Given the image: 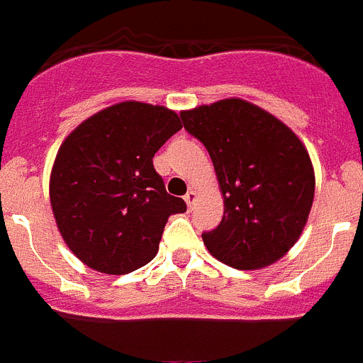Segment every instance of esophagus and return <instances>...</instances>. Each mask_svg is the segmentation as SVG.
Masks as SVG:
<instances>
[{"label": "esophagus", "mask_w": 363, "mask_h": 363, "mask_svg": "<svg viewBox=\"0 0 363 363\" xmlns=\"http://www.w3.org/2000/svg\"><path fill=\"white\" fill-rule=\"evenodd\" d=\"M185 203H187L189 209H192L194 207V203H196V191H189L187 194H185Z\"/></svg>", "instance_id": "34e87169"}]
</instances>
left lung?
Here are the masks:
<instances>
[{
  "label": "left lung",
  "mask_w": 363,
  "mask_h": 363,
  "mask_svg": "<svg viewBox=\"0 0 363 363\" xmlns=\"http://www.w3.org/2000/svg\"><path fill=\"white\" fill-rule=\"evenodd\" d=\"M189 134L213 160L223 218L201 234L211 255L240 271L267 267L300 238L314 198V171L296 134L238 98L184 111Z\"/></svg>",
  "instance_id": "left-lung-1"
}]
</instances>
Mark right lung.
Returning <instances> with one entry per match:
<instances>
[{"mask_svg": "<svg viewBox=\"0 0 363 363\" xmlns=\"http://www.w3.org/2000/svg\"><path fill=\"white\" fill-rule=\"evenodd\" d=\"M179 129L174 111L123 101L67 136L50 174V205L63 240L83 264L127 274L156 256L169 216L187 211L152 165Z\"/></svg>", "mask_w": 363, "mask_h": 363, "instance_id": "add662e5", "label": "right lung"}]
</instances>
